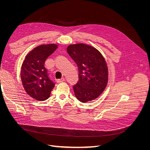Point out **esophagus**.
<instances>
[{"instance_id":"esophagus-1","label":"esophagus","mask_w":150,"mask_h":150,"mask_svg":"<svg viewBox=\"0 0 150 150\" xmlns=\"http://www.w3.org/2000/svg\"><path fill=\"white\" fill-rule=\"evenodd\" d=\"M65 81L64 78H62L61 79H59L57 80V81H58L59 83H62V82H63V81Z\"/></svg>"}]
</instances>
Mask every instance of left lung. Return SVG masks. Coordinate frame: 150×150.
Segmentation results:
<instances>
[{
    "instance_id": "8db88e82",
    "label": "left lung",
    "mask_w": 150,
    "mask_h": 150,
    "mask_svg": "<svg viewBox=\"0 0 150 150\" xmlns=\"http://www.w3.org/2000/svg\"><path fill=\"white\" fill-rule=\"evenodd\" d=\"M67 52L78 67L79 81L73 86L76 98L82 103L96 99L108 81V66L101 53L85 44L69 45Z\"/></svg>"
}]
</instances>
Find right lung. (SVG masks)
Masks as SVG:
<instances>
[{
  "label": "right lung",
  "mask_w": 150,
  "mask_h": 150,
  "mask_svg": "<svg viewBox=\"0 0 150 150\" xmlns=\"http://www.w3.org/2000/svg\"><path fill=\"white\" fill-rule=\"evenodd\" d=\"M57 48V45L54 44L40 45L30 51L22 63V85L25 92L36 100H46L55 86L49 76L45 61Z\"/></svg>",
  "instance_id": "add662e5"
}]
</instances>
